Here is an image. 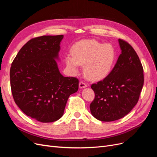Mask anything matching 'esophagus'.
<instances>
[{
    "label": "esophagus",
    "instance_id": "1",
    "mask_svg": "<svg viewBox=\"0 0 157 157\" xmlns=\"http://www.w3.org/2000/svg\"><path fill=\"white\" fill-rule=\"evenodd\" d=\"M86 86H87V85H86V84L84 82H83V81H80V82H79V87H80V88H86Z\"/></svg>",
    "mask_w": 157,
    "mask_h": 157
}]
</instances>
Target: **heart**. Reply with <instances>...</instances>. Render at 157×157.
Segmentation results:
<instances>
[{"mask_svg":"<svg viewBox=\"0 0 157 157\" xmlns=\"http://www.w3.org/2000/svg\"><path fill=\"white\" fill-rule=\"evenodd\" d=\"M72 54L66 55L65 61L69 72L77 74L84 65V73L90 80L103 79L110 74L115 64L117 52L109 43L103 44L96 40H83L75 44Z\"/></svg>","mask_w":157,"mask_h":157,"instance_id":"obj_1","label":"heart"}]
</instances>
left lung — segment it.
<instances>
[{"instance_id": "obj_1", "label": "left lung", "mask_w": 157, "mask_h": 157, "mask_svg": "<svg viewBox=\"0 0 157 157\" xmlns=\"http://www.w3.org/2000/svg\"><path fill=\"white\" fill-rule=\"evenodd\" d=\"M121 54L115 67L103 80L92 84L95 98L90 103L92 115L98 120L111 122L129 113L139 100L144 86V69L132 46L118 39Z\"/></svg>"}]
</instances>
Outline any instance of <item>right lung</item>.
Instances as JSON below:
<instances>
[{
  "instance_id": "1",
  "label": "right lung",
  "mask_w": 157,
  "mask_h": 157,
  "mask_svg": "<svg viewBox=\"0 0 157 157\" xmlns=\"http://www.w3.org/2000/svg\"><path fill=\"white\" fill-rule=\"evenodd\" d=\"M63 38L61 35L31 39L19 51L10 68L14 101L26 115L41 122L59 119L69 96L78 89V79L64 77L55 61Z\"/></svg>"
}]
</instances>
